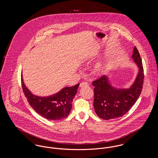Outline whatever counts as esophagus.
<instances>
[{"instance_id": "obj_1", "label": "esophagus", "mask_w": 158, "mask_h": 158, "mask_svg": "<svg viewBox=\"0 0 158 158\" xmlns=\"http://www.w3.org/2000/svg\"><path fill=\"white\" fill-rule=\"evenodd\" d=\"M89 84L86 82H83L81 83H80V87L81 88H83V87H86V86H88Z\"/></svg>"}]
</instances>
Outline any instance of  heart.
Here are the masks:
<instances>
[{
    "instance_id": "obj_1",
    "label": "heart",
    "mask_w": 158,
    "mask_h": 158,
    "mask_svg": "<svg viewBox=\"0 0 158 158\" xmlns=\"http://www.w3.org/2000/svg\"><path fill=\"white\" fill-rule=\"evenodd\" d=\"M107 70V66L104 63H100L95 67L94 69V72L97 75L104 74Z\"/></svg>"
}]
</instances>
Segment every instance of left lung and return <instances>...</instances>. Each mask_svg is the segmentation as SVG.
<instances>
[{
  "label": "left lung",
  "instance_id": "left-lung-1",
  "mask_svg": "<svg viewBox=\"0 0 158 158\" xmlns=\"http://www.w3.org/2000/svg\"><path fill=\"white\" fill-rule=\"evenodd\" d=\"M131 58L139 67V72L133 85L127 89L113 86L108 76L94 81L95 88L94 106L98 117L106 120L118 118L127 113L135 104L143 88L144 70L142 59L135 47Z\"/></svg>",
  "mask_w": 158,
  "mask_h": 158
}]
</instances>
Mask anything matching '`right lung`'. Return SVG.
Segmentation results:
<instances>
[{"label": "right lung", "instance_id": "right-lung-1", "mask_svg": "<svg viewBox=\"0 0 158 158\" xmlns=\"http://www.w3.org/2000/svg\"><path fill=\"white\" fill-rule=\"evenodd\" d=\"M21 83L23 92L31 106L37 113L50 120H60L66 118L72 107V101L79 84L65 87L51 96L38 97L33 95L23 82V74Z\"/></svg>", "mask_w": 158, "mask_h": 158}]
</instances>
